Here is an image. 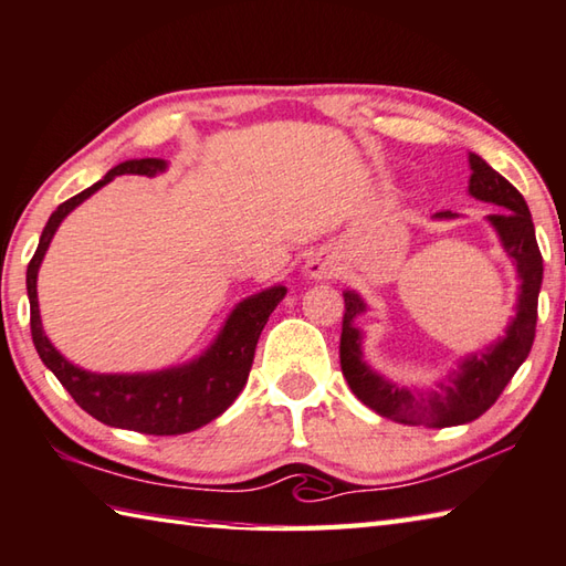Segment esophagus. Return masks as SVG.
<instances>
[{
  "label": "esophagus",
  "instance_id": "1",
  "mask_svg": "<svg viewBox=\"0 0 566 566\" xmlns=\"http://www.w3.org/2000/svg\"><path fill=\"white\" fill-rule=\"evenodd\" d=\"M306 274L314 276V280H332V276L338 274V266L332 254L316 252L312 254V260L306 262Z\"/></svg>",
  "mask_w": 566,
  "mask_h": 566
}]
</instances>
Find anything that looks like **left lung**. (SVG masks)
<instances>
[{
	"instance_id": "obj_1",
	"label": "left lung",
	"mask_w": 566,
	"mask_h": 566,
	"mask_svg": "<svg viewBox=\"0 0 566 566\" xmlns=\"http://www.w3.org/2000/svg\"><path fill=\"white\" fill-rule=\"evenodd\" d=\"M470 195L500 208V212L490 214V222L495 224L507 254L515 260L522 280L517 316L512 318L507 336L490 346L485 354L465 358L460 371L450 376L448 384H440V390L416 394V390L384 381L361 361V334L352 322L364 312V302L354 292L344 294L342 346H338L344 378L364 406L376 410L378 416L398 420V423L448 428L480 418L512 381L534 344L542 252L537 238H534L530 208L515 185L502 178L497 170H492L475 153H470ZM438 218H453V214L438 212Z\"/></svg>"
}]
</instances>
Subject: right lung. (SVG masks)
Returning a JSON list of instances; mask_svg holds the SVG:
<instances>
[{
  "label": "right lung",
  "instance_id": "obj_1",
  "mask_svg": "<svg viewBox=\"0 0 566 566\" xmlns=\"http://www.w3.org/2000/svg\"><path fill=\"white\" fill-rule=\"evenodd\" d=\"M166 170V160L140 158L126 160L106 172L104 180L91 185L84 192L74 195L51 212L44 232H41L39 248L27 266V292L32 304V338L34 346L54 376L64 386L71 398L86 410L88 416L113 428L138 430L146 436H180L200 428L218 418L232 406L240 390L248 384L250 368L254 361V348L266 318L274 306L284 300V286H272L256 296L244 300L224 324L218 342L208 354L200 356L182 368H168L158 374H136V376H116V374H88L84 368L69 364L49 338L41 332L39 304H36V272L44 260V252L54 238L61 220L84 202L88 195L104 188L108 180L126 172L153 178L156 172Z\"/></svg>",
  "mask_w": 566,
  "mask_h": 566
}]
</instances>
